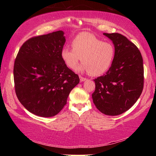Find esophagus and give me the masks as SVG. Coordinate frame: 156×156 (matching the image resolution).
Returning <instances> with one entry per match:
<instances>
[{"label":"esophagus","instance_id":"esophagus-1","mask_svg":"<svg viewBox=\"0 0 156 156\" xmlns=\"http://www.w3.org/2000/svg\"><path fill=\"white\" fill-rule=\"evenodd\" d=\"M79 78H80V80L81 82H84V81L87 80V78H84V77H83V76H79Z\"/></svg>","mask_w":156,"mask_h":156}]
</instances>
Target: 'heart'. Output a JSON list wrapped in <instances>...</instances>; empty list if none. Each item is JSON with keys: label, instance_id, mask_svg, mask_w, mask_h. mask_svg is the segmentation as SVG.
Listing matches in <instances>:
<instances>
[{"label": "heart", "instance_id": "heart-1", "mask_svg": "<svg viewBox=\"0 0 156 156\" xmlns=\"http://www.w3.org/2000/svg\"><path fill=\"white\" fill-rule=\"evenodd\" d=\"M73 49L63 47L61 58L71 69H76L82 60L83 63L78 68L93 76H100L112 67L115 58L114 45L89 32L78 34L72 42ZM82 58L81 59V58Z\"/></svg>", "mask_w": 156, "mask_h": 156}]
</instances>
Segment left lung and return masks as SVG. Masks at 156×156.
<instances>
[{
    "instance_id": "left-lung-1",
    "label": "left lung",
    "mask_w": 156,
    "mask_h": 156,
    "mask_svg": "<svg viewBox=\"0 0 156 156\" xmlns=\"http://www.w3.org/2000/svg\"><path fill=\"white\" fill-rule=\"evenodd\" d=\"M114 45L113 64L106 74L96 78L92 94L94 105L100 112L117 115L129 110L142 94L144 67L140 51L125 36L118 33H104Z\"/></svg>"
}]
</instances>
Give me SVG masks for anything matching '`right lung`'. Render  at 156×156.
I'll return each instance as SVG.
<instances>
[{
	"label": "right lung",
	"mask_w": 156,
	"mask_h": 156,
	"mask_svg": "<svg viewBox=\"0 0 156 156\" xmlns=\"http://www.w3.org/2000/svg\"><path fill=\"white\" fill-rule=\"evenodd\" d=\"M64 31L34 37L23 44L14 66L15 91L26 109L41 117L58 114L80 82L61 58Z\"/></svg>",
	"instance_id": "1"
}]
</instances>
